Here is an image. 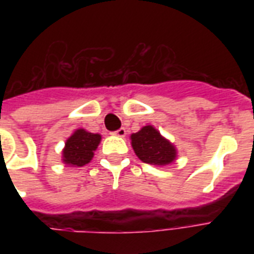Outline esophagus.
Wrapping results in <instances>:
<instances>
[{"instance_id":"obj_1","label":"esophagus","mask_w":254,"mask_h":254,"mask_svg":"<svg viewBox=\"0 0 254 254\" xmlns=\"http://www.w3.org/2000/svg\"><path fill=\"white\" fill-rule=\"evenodd\" d=\"M113 134L117 135V137H125V134H127V130H125V127H120L119 130L113 131Z\"/></svg>"}]
</instances>
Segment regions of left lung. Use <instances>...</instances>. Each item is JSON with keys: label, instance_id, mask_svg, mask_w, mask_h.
<instances>
[{"label": "left lung", "instance_id": "left-lung-1", "mask_svg": "<svg viewBox=\"0 0 254 254\" xmlns=\"http://www.w3.org/2000/svg\"><path fill=\"white\" fill-rule=\"evenodd\" d=\"M131 147L142 162L155 166H165L177 158V149L169 139L161 135L151 125H146L130 135Z\"/></svg>", "mask_w": 254, "mask_h": 254}]
</instances>
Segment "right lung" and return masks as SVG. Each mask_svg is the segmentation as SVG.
<instances>
[{"mask_svg":"<svg viewBox=\"0 0 254 254\" xmlns=\"http://www.w3.org/2000/svg\"><path fill=\"white\" fill-rule=\"evenodd\" d=\"M100 141V134L89 133L85 129H77L65 141V146L62 151V161L73 167L84 166L93 158V151L97 149Z\"/></svg>","mask_w":254,"mask_h":254,"instance_id":"1","label":"right lung"}]
</instances>
